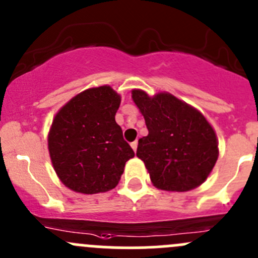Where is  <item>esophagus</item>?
<instances>
[{
	"mask_svg": "<svg viewBox=\"0 0 258 258\" xmlns=\"http://www.w3.org/2000/svg\"><path fill=\"white\" fill-rule=\"evenodd\" d=\"M130 147L133 148V150L137 151V149H138V142H137V140H135V142H133L132 144H130Z\"/></svg>",
	"mask_w": 258,
	"mask_h": 258,
	"instance_id": "34e87169",
	"label": "esophagus"
}]
</instances>
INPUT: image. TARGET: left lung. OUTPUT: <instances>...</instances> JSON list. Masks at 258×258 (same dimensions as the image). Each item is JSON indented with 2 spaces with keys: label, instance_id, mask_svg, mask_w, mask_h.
Instances as JSON below:
<instances>
[{
  "label": "left lung",
  "instance_id": "left-lung-1",
  "mask_svg": "<svg viewBox=\"0 0 258 258\" xmlns=\"http://www.w3.org/2000/svg\"><path fill=\"white\" fill-rule=\"evenodd\" d=\"M132 98L149 130L137 156L154 186L185 192L205 182L219 158V142L204 114L168 92L150 97L133 89Z\"/></svg>",
  "mask_w": 258,
  "mask_h": 258
}]
</instances>
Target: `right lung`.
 <instances>
[{"label":"right lung","instance_id":"right-lung-1","mask_svg":"<svg viewBox=\"0 0 258 258\" xmlns=\"http://www.w3.org/2000/svg\"><path fill=\"white\" fill-rule=\"evenodd\" d=\"M121 97L110 86L83 90L54 115L48 150L55 174L79 194L107 192L118 185L134 151L115 121Z\"/></svg>","mask_w":258,"mask_h":258}]
</instances>
